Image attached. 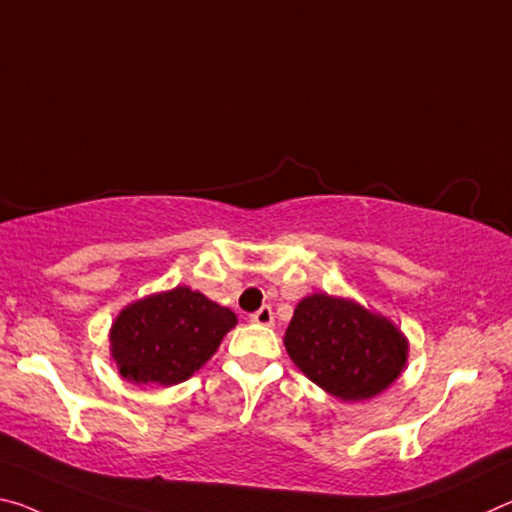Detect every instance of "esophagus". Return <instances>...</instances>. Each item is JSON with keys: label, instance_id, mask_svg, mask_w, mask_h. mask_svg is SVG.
I'll list each match as a JSON object with an SVG mask.
<instances>
[{"label": "esophagus", "instance_id": "34e87169", "mask_svg": "<svg viewBox=\"0 0 512 512\" xmlns=\"http://www.w3.org/2000/svg\"><path fill=\"white\" fill-rule=\"evenodd\" d=\"M250 321L257 323V326H273L275 316H273V310L269 305L259 307V310L255 314H250Z\"/></svg>", "mask_w": 512, "mask_h": 512}]
</instances>
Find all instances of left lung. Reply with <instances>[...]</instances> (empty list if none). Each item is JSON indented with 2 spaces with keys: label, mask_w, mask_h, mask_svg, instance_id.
I'll return each instance as SVG.
<instances>
[{
  "label": "left lung",
  "mask_w": 512,
  "mask_h": 512,
  "mask_svg": "<svg viewBox=\"0 0 512 512\" xmlns=\"http://www.w3.org/2000/svg\"><path fill=\"white\" fill-rule=\"evenodd\" d=\"M285 346L312 383L342 401L380 394L408 362V339L392 321L355 300L328 294L300 300Z\"/></svg>",
  "instance_id": "obj_1"
}]
</instances>
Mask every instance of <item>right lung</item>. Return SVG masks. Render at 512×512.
Wrapping results in <instances>:
<instances>
[{"mask_svg":"<svg viewBox=\"0 0 512 512\" xmlns=\"http://www.w3.org/2000/svg\"><path fill=\"white\" fill-rule=\"evenodd\" d=\"M237 314L200 291L175 287L127 305L113 321L111 358L120 376L136 385H177L205 364Z\"/></svg>","mask_w":512,"mask_h":512,"instance_id":"add662e5","label":"right lung"}]
</instances>
